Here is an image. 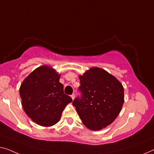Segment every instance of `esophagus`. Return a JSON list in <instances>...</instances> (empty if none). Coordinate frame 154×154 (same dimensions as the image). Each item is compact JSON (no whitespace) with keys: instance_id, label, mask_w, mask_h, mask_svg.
Here are the masks:
<instances>
[{"instance_id":"1","label":"esophagus","mask_w":154,"mask_h":154,"mask_svg":"<svg viewBox=\"0 0 154 154\" xmlns=\"http://www.w3.org/2000/svg\"><path fill=\"white\" fill-rule=\"evenodd\" d=\"M75 94H72V95H71V97H72V100L75 99Z\"/></svg>"}]
</instances>
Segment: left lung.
<instances>
[{"instance_id": "8db88e82", "label": "left lung", "mask_w": 154, "mask_h": 154, "mask_svg": "<svg viewBox=\"0 0 154 154\" xmlns=\"http://www.w3.org/2000/svg\"><path fill=\"white\" fill-rule=\"evenodd\" d=\"M79 81L81 96L73 100L72 105L84 125L93 131L111 125L122 107V85L106 70L96 67L79 76Z\"/></svg>"}]
</instances>
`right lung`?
<instances>
[{"label":"right lung","mask_w":154,"mask_h":154,"mask_svg":"<svg viewBox=\"0 0 154 154\" xmlns=\"http://www.w3.org/2000/svg\"><path fill=\"white\" fill-rule=\"evenodd\" d=\"M60 75L43 66L34 70L20 85L22 106L27 116L37 125L50 127L60 120L61 113L72 101L63 92Z\"/></svg>","instance_id":"1"}]
</instances>
